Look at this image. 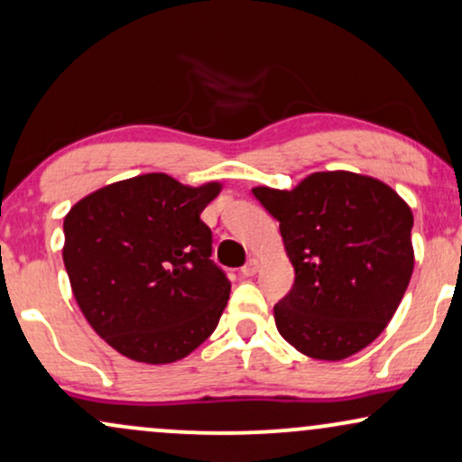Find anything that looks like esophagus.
Segmentation results:
<instances>
[{
	"instance_id": "1",
	"label": "esophagus",
	"mask_w": 462,
	"mask_h": 462,
	"mask_svg": "<svg viewBox=\"0 0 462 462\" xmlns=\"http://www.w3.org/2000/svg\"><path fill=\"white\" fill-rule=\"evenodd\" d=\"M258 260H255V258H251L249 262H247V264H245L243 268H241V274H243V277H254V274L255 273H258Z\"/></svg>"
}]
</instances>
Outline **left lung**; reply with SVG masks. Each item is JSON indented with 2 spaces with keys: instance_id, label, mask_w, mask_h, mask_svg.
Masks as SVG:
<instances>
[{
  "instance_id": "1",
  "label": "left lung",
  "mask_w": 462,
  "mask_h": 462,
  "mask_svg": "<svg viewBox=\"0 0 462 462\" xmlns=\"http://www.w3.org/2000/svg\"><path fill=\"white\" fill-rule=\"evenodd\" d=\"M279 221L294 285L274 305L290 346L343 360L382 335L413 273V215L382 180L346 171L315 172L294 189L255 188Z\"/></svg>"
}]
</instances>
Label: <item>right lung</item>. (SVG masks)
<instances>
[{
    "mask_svg": "<svg viewBox=\"0 0 462 462\" xmlns=\"http://www.w3.org/2000/svg\"><path fill=\"white\" fill-rule=\"evenodd\" d=\"M219 183L188 188L162 172L93 191L63 219V264L80 311L136 362L185 358L211 337L230 282L200 219Z\"/></svg>",
    "mask_w": 462,
    "mask_h": 462,
    "instance_id": "1",
    "label": "right lung"
}]
</instances>
